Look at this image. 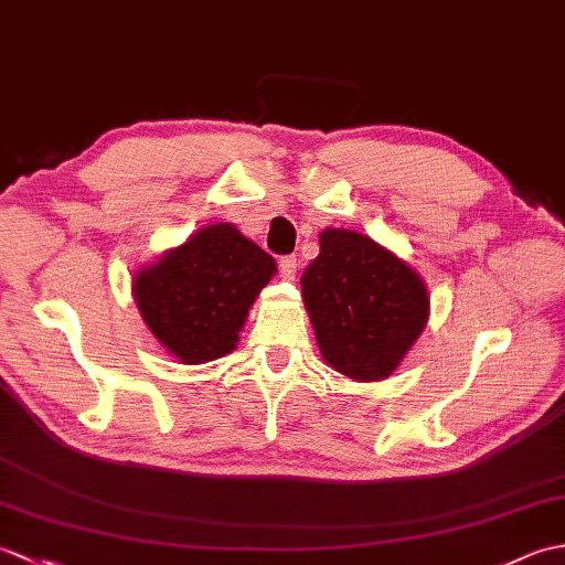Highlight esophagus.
<instances>
[{"instance_id":"esophagus-1","label":"esophagus","mask_w":565,"mask_h":565,"mask_svg":"<svg viewBox=\"0 0 565 565\" xmlns=\"http://www.w3.org/2000/svg\"><path fill=\"white\" fill-rule=\"evenodd\" d=\"M296 269H298V259H296V255H286V257H281V259H279V274H281V279H286V281H294Z\"/></svg>"}]
</instances>
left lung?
<instances>
[{"label": "left lung", "mask_w": 565, "mask_h": 565, "mask_svg": "<svg viewBox=\"0 0 565 565\" xmlns=\"http://www.w3.org/2000/svg\"><path fill=\"white\" fill-rule=\"evenodd\" d=\"M301 289L322 359L350 379H386L427 326L419 274L354 231L320 233Z\"/></svg>", "instance_id": "obj_1"}]
</instances>
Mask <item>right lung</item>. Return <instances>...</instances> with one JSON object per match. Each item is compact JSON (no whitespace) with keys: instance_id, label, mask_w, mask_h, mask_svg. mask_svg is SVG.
<instances>
[{"instance_id":"1","label":"right lung","mask_w":565,"mask_h":565,"mask_svg":"<svg viewBox=\"0 0 565 565\" xmlns=\"http://www.w3.org/2000/svg\"><path fill=\"white\" fill-rule=\"evenodd\" d=\"M274 271V257L231 223H218L138 271L134 294L167 352L203 364L235 350L247 310Z\"/></svg>"}]
</instances>
